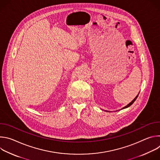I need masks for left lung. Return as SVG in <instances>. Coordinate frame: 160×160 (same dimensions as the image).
I'll return each mask as SVG.
<instances>
[{"label": "left lung", "instance_id": "obj_1", "mask_svg": "<svg viewBox=\"0 0 160 160\" xmlns=\"http://www.w3.org/2000/svg\"><path fill=\"white\" fill-rule=\"evenodd\" d=\"M139 94H138V96H136V97H135V98H134V99H133V100H132V101H131V102H130L129 104H127V106H125V107L122 108V109H123L127 108L128 107L130 106H131V105H132V104H133V102H135V101L136 100V99H137V98H138V96H139ZM106 111H107V110H106Z\"/></svg>", "mask_w": 160, "mask_h": 160}]
</instances>
